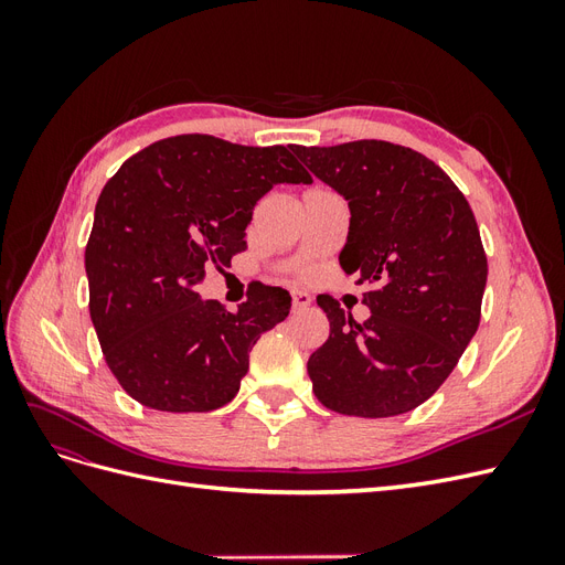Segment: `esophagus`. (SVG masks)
Segmentation results:
<instances>
[{"mask_svg":"<svg viewBox=\"0 0 565 565\" xmlns=\"http://www.w3.org/2000/svg\"><path fill=\"white\" fill-rule=\"evenodd\" d=\"M292 306H295V311L306 309V306H311V295L301 292V289H295V292H292Z\"/></svg>","mask_w":565,"mask_h":565,"instance_id":"esophagus-1","label":"esophagus"}]
</instances>
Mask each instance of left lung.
<instances>
[{
    "instance_id": "1",
    "label": "left lung",
    "mask_w": 565,
    "mask_h": 565,
    "mask_svg": "<svg viewBox=\"0 0 565 565\" xmlns=\"http://www.w3.org/2000/svg\"><path fill=\"white\" fill-rule=\"evenodd\" d=\"M349 200L339 264L367 285L365 322L318 297L330 337L309 358L316 398L339 415L393 417L431 398L481 320L488 259L473 212L422 152L388 141L292 146Z\"/></svg>"
}]
</instances>
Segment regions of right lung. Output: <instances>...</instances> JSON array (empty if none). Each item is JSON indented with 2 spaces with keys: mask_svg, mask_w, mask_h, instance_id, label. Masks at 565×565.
Segmentation results:
<instances>
[{
  "mask_svg": "<svg viewBox=\"0 0 565 565\" xmlns=\"http://www.w3.org/2000/svg\"><path fill=\"white\" fill-rule=\"evenodd\" d=\"M285 146L183 134L136 152L106 183L84 252L89 313L115 380L162 413H210L241 391L249 351L292 297L256 285L228 313L195 287L247 247L254 204L276 183H311Z\"/></svg>",
  "mask_w": 565,
  "mask_h": 565,
  "instance_id": "1",
  "label": "right lung"
}]
</instances>
